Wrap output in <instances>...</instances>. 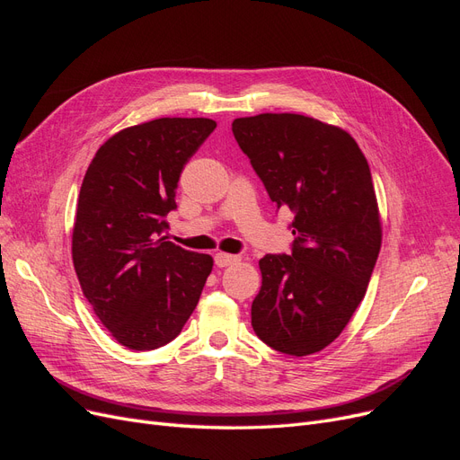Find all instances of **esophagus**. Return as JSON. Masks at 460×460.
I'll list each match as a JSON object with an SVG mask.
<instances>
[{
	"label": "esophagus",
	"instance_id": "obj_1",
	"mask_svg": "<svg viewBox=\"0 0 460 460\" xmlns=\"http://www.w3.org/2000/svg\"><path fill=\"white\" fill-rule=\"evenodd\" d=\"M240 261V257L238 255H228V253H217L215 255V264L217 267H230V264H234V262H238Z\"/></svg>",
	"mask_w": 460,
	"mask_h": 460
}]
</instances>
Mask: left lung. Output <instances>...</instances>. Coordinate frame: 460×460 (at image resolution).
I'll return each instance as SVG.
<instances>
[{
	"label": "left lung",
	"mask_w": 460,
	"mask_h": 460,
	"mask_svg": "<svg viewBox=\"0 0 460 460\" xmlns=\"http://www.w3.org/2000/svg\"><path fill=\"white\" fill-rule=\"evenodd\" d=\"M232 132L276 208L296 215L291 253L259 261L253 330L280 353H316L349 323L380 253L368 161L345 130L303 115L235 119Z\"/></svg>",
	"instance_id": "1"
}]
</instances>
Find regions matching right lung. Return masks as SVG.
<instances>
[{
    "mask_svg": "<svg viewBox=\"0 0 460 460\" xmlns=\"http://www.w3.org/2000/svg\"><path fill=\"white\" fill-rule=\"evenodd\" d=\"M211 119H155L97 149L80 188L73 230L78 282L120 345L149 351L172 341L196 309L213 257L166 242V215Z\"/></svg>",
    "mask_w": 460,
    "mask_h": 460,
    "instance_id": "1",
    "label": "right lung"
}]
</instances>
